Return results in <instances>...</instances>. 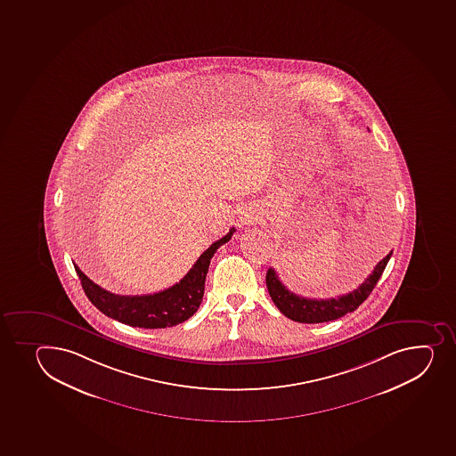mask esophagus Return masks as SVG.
<instances>
[{
	"label": "esophagus",
	"instance_id": "obj_1",
	"mask_svg": "<svg viewBox=\"0 0 456 456\" xmlns=\"http://www.w3.org/2000/svg\"><path fill=\"white\" fill-rule=\"evenodd\" d=\"M240 221L242 225H251L258 221V212L253 207L242 208L240 214Z\"/></svg>",
	"mask_w": 456,
	"mask_h": 456
}]
</instances>
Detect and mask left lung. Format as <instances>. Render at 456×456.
I'll use <instances>...</instances> for the list:
<instances>
[{
  "instance_id": "obj_1",
  "label": "left lung",
  "mask_w": 456,
  "mask_h": 456,
  "mask_svg": "<svg viewBox=\"0 0 456 456\" xmlns=\"http://www.w3.org/2000/svg\"><path fill=\"white\" fill-rule=\"evenodd\" d=\"M390 256H392V251L376 265L371 275L366 278L361 286L350 293L338 296V297L308 299L304 296L295 295L280 281L277 273L273 268H269L268 273H266V287H268L269 295L273 297V304L277 305L278 310L293 322H299V323L332 322V320L339 319V317L356 310L357 306L371 295L372 289L380 280Z\"/></svg>"
}]
</instances>
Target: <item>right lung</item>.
I'll use <instances>...</instances> for the list:
<instances>
[{
  "instance_id": "right-lung-1",
  "label": "right lung",
  "mask_w": 456,
  "mask_h": 456,
  "mask_svg": "<svg viewBox=\"0 0 456 456\" xmlns=\"http://www.w3.org/2000/svg\"><path fill=\"white\" fill-rule=\"evenodd\" d=\"M232 227L227 235L205 249L187 275L174 286L154 295L121 296L104 290L91 281L75 265L85 295L103 314L133 328L161 329L176 326L190 319L202 304L205 280L211 258L221 245L235 233Z\"/></svg>"
}]
</instances>
